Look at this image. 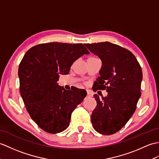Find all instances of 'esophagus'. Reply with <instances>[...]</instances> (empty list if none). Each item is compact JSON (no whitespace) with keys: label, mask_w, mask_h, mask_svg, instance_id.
<instances>
[{"label":"esophagus","mask_w":159,"mask_h":159,"mask_svg":"<svg viewBox=\"0 0 159 159\" xmlns=\"http://www.w3.org/2000/svg\"><path fill=\"white\" fill-rule=\"evenodd\" d=\"M87 98H91V95L89 93H87Z\"/></svg>","instance_id":"34e87169"}]
</instances>
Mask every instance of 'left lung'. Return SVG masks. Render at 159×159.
Here are the masks:
<instances>
[{"label": "left lung", "mask_w": 159, "mask_h": 159, "mask_svg": "<svg viewBox=\"0 0 159 159\" xmlns=\"http://www.w3.org/2000/svg\"><path fill=\"white\" fill-rule=\"evenodd\" d=\"M84 45L102 62L93 90L108 92L102 99L93 95L97 106L91 116L92 125L99 134L112 135L121 129L135 111L141 96V66L130 51L115 44L102 42Z\"/></svg>", "instance_id": "1"}]
</instances>
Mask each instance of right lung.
<instances>
[{"instance_id": "1", "label": "right lung", "mask_w": 159, "mask_h": 159, "mask_svg": "<svg viewBox=\"0 0 159 159\" xmlns=\"http://www.w3.org/2000/svg\"><path fill=\"white\" fill-rule=\"evenodd\" d=\"M89 53L83 44L49 43L24 55L18 69L20 93L30 116L43 130L57 134L69 126L72 112L87 94L76 87L66 90L57 82L77 59Z\"/></svg>"}]
</instances>
